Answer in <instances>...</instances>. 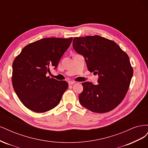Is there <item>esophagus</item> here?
<instances>
[{
    "mask_svg": "<svg viewBox=\"0 0 148 148\" xmlns=\"http://www.w3.org/2000/svg\"><path fill=\"white\" fill-rule=\"evenodd\" d=\"M68 83H69V85H71V84H75V82H73V81H69Z\"/></svg>",
    "mask_w": 148,
    "mask_h": 148,
    "instance_id": "34e87169",
    "label": "esophagus"
}]
</instances>
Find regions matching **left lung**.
Instances as JSON below:
<instances>
[{"label":"left lung","mask_w":148,"mask_h":148,"mask_svg":"<svg viewBox=\"0 0 148 148\" xmlns=\"http://www.w3.org/2000/svg\"><path fill=\"white\" fill-rule=\"evenodd\" d=\"M73 47L85 59L88 70L98 74V84L84 82L79 101L96 113L114 109L126 95L133 70L128 55L117 44L99 36L76 37Z\"/></svg>","instance_id":"1"}]
</instances>
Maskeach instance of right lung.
<instances>
[{
    "label": "right lung",
    "mask_w": 148,
    "mask_h": 148,
    "mask_svg": "<svg viewBox=\"0 0 148 148\" xmlns=\"http://www.w3.org/2000/svg\"><path fill=\"white\" fill-rule=\"evenodd\" d=\"M73 38H47L26 46L13 61L12 84L23 105L35 112L54 108L68 88L65 81L50 78L51 67L57 68Z\"/></svg>",
    "instance_id": "add662e5"
}]
</instances>
